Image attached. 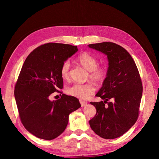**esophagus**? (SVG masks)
<instances>
[{
  "mask_svg": "<svg viewBox=\"0 0 159 159\" xmlns=\"http://www.w3.org/2000/svg\"><path fill=\"white\" fill-rule=\"evenodd\" d=\"M80 102L81 103V107H85V106H86V105H87V102H84V101H83V100H80Z\"/></svg>",
  "mask_w": 159,
  "mask_h": 159,
  "instance_id": "34e87169",
  "label": "esophagus"
}]
</instances>
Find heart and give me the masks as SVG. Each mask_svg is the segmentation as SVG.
Instances as JSON below:
<instances>
[{
    "mask_svg": "<svg viewBox=\"0 0 159 159\" xmlns=\"http://www.w3.org/2000/svg\"><path fill=\"white\" fill-rule=\"evenodd\" d=\"M77 61L89 71V78L97 84L102 83L107 74V69L104 65H98V60L89 52H82L77 57ZM60 74L64 80L70 76V62L66 60L60 68ZM95 91L93 85L91 84H75L66 88V93L73 97L81 99H87Z\"/></svg>",
    "mask_w": 159,
    "mask_h": 159,
    "instance_id": "b5f03b06",
    "label": "heart"
}]
</instances>
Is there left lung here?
Returning <instances> with one entry per match:
<instances>
[{"mask_svg":"<svg viewBox=\"0 0 159 159\" xmlns=\"http://www.w3.org/2000/svg\"><path fill=\"white\" fill-rule=\"evenodd\" d=\"M107 55L109 68L97 97L104 101L90 102L96 114L89 121L91 129L99 137H121L135 123L139 116L143 86L137 67L129 53L113 42L89 44Z\"/></svg>","mask_w":159,"mask_h":159,"instance_id":"1","label":"left lung"}]
</instances>
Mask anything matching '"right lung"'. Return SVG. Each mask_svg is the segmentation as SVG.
Returning <instances> with one entry per match:
<instances>
[{
  "label": "right lung",
  "instance_id": "add662e5",
  "mask_svg": "<svg viewBox=\"0 0 159 159\" xmlns=\"http://www.w3.org/2000/svg\"><path fill=\"white\" fill-rule=\"evenodd\" d=\"M78 51L70 44L48 43L34 50L24 63L14 88L20 121L38 138L52 140L64 131L69 115L81 107L78 99L62 94L51 101L52 93L64 86L62 63Z\"/></svg>",
  "mask_w": 159,
  "mask_h": 159
}]
</instances>
